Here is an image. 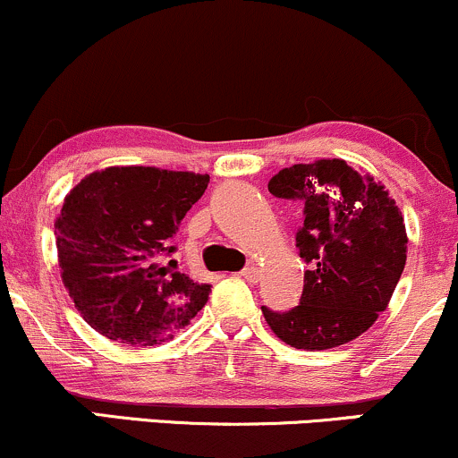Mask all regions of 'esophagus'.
<instances>
[{
  "label": "esophagus",
  "instance_id": "1",
  "mask_svg": "<svg viewBox=\"0 0 458 458\" xmlns=\"http://www.w3.org/2000/svg\"><path fill=\"white\" fill-rule=\"evenodd\" d=\"M241 277H245L247 282H256V280H259V269H256L254 265L245 267V269L241 271Z\"/></svg>",
  "mask_w": 458,
  "mask_h": 458
}]
</instances>
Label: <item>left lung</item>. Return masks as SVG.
Here are the masks:
<instances>
[{
    "mask_svg": "<svg viewBox=\"0 0 458 458\" xmlns=\"http://www.w3.org/2000/svg\"><path fill=\"white\" fill-rule=\"evenodd\" d=\"M276 198L303 204L299 256L308 265L299 306H262L282 343L306 351L351 343L387 308L407 260V233L383 185L343 159L284 167L269 181Z\"/></svg>",
    "mask_w": 458,
    "mask_h": 458,
    "instance_id": "left-lung-1",
    "label": "left lung"
}]
</instances>
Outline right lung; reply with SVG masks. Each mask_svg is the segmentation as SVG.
Segmentation results:
<instances>
[{
  "instance_id": "obj_1",
  "label": "right lung",
  "mask_w": 458,
  "mask_h": 458,
  "mask_svg": "<svg viewBox=\"0 0 458 458\" xmlns=\"http://www.w3.org/2000/svg\"><path fill=\"white\" fill-rule=\"evenodd\" d=\"M208 174L107 167L68 193L55 219L62 282L105 338L150 346L172 338L207 303L211 284L163 267L170 239L202 198Z\"/></svg>"
}]
</instances>
